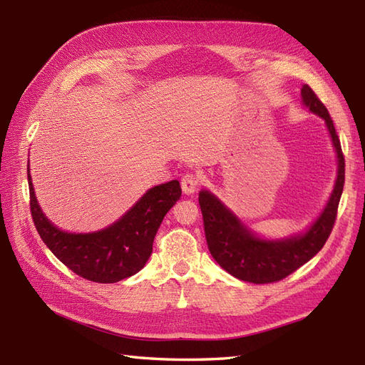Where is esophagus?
<instances>
[{"mask_svg": "<svg viewBox=\"0 0 365 365\" xmlns=\"http://www.w3.org/2000/svg\"><path fill=\"white\" fill-rule=\"evenodd\" d=\"M199 185H200V178L196 174L188 173L182 177V190L185 195H192V192L199 188Z\"/></svg>", "mask_w": 365, "mask_h": 365, "instance_id": "1", "label": "esophagus"}]
</instances>
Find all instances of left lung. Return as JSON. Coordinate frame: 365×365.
<instances>
[{"label": "left lung", "mask_w": 365, "mask_h": 365, "mask_svg": "<svg viewBox=\"0 0 365 365\" xmlns=\"http://www.w3.org/2000/svg\"><path fill=\"white\" fill-rule=\"evenodd\" d=\"M301 96L309 110L319 114L327 122L339 158L337 180L329 202L320 218L304 235L281 240V242L260 240L252 235L213 195L208 191L199 192L208 251L229 274L235 276L240 281L252 284L282 281L322 250L334 227L345 183V157L327 106L307 84L302 86Z\"/></svg>", "instance_id": "obj_1"}]
</instances>
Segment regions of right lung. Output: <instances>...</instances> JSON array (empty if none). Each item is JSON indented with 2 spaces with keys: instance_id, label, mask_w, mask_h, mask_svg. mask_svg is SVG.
<instances>
[{
  "instance_id": "1",
  "label": "right lung",
  "mask_w": 365,
  "mask_h": 365,
  "mask_svg": "<svg viewBox=\"0 0 365 365\" xmlns=\"http://www.w3.org/2000/svg\"><path fill=\"white\" fill-rule=\"evenodd\" d=\"M28 183L31 216L42 242L75 274L100 284L119 282L145 265L163 218L182 196L177 180L163 183L147 191L113 226L94 234H67L41 212L29 168Z\"/></svg>"
}]
</instances>
